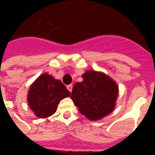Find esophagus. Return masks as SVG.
Returning <instances> with one entry per match:
<instances>
[{
    "mask_svg": "<svg viewBox=\"0 0 155 155\" xmlns=\"http://www.w3.org/2000/svg\"><path fill=\"white\" fill-rule=\"evenodd\" d=\"M72 89H73V85H72V84H69V85H67V90L70 91V92L72 91Z\"/></svg>",
    "mask_w": 155,
    "mask_h": 155,
    "instance_id": "obj_1",
    "label": "esophagus"
}]
</instances>
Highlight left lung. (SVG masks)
<instances>
[{"mask_svg": "<svg viewBox=\"0 0 155 155\" xmlns=\"http://www.w3.org/2000/svg\"><path fill=\"white\" fill-rule=\"evenodd\" d=\"M83 81L75 83L71 100L81 114L96 120L111 113L118 96V86L112 79L94 71H86Z\"/></svg>", "mask_w": 155, "mask_h": 155, "instance_id": "8db88e82", "label": "left lung"}]
</instances>
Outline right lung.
I'll list each match as a JSON object with an SVG mask.
<instances>
[{
	"label": "right lung",
	"mask_w": 155,
	"mask_h": 155,
	"mask_svg": "<svg viewBox=\"0 0 155 155\" xmlns=\"http://www.w3.org/2000/svg\"><path fill=\"white\" fill-rule=\"evenodd\" d=\"M71 92L59 80L48 74H41L32 84L27 101L31 110L39 118H47L56 111L58 104Z\"/></svg>",
	"instance_id": "1"
}]
</instances>
